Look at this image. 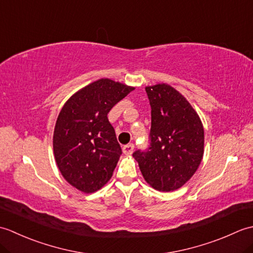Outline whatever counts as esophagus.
I'll list each match as a JSON object with an SVG mask.
<instances>
[{
	"mask_svg": "<svg viewBox=\"0 0 253 253\" xmlns=\"http://www.w3.org/2000/svg\"><path fill=\"white\" fill-rule=\"evenodd\" d=\"M133 148H135V146H133L132 143H129V144H126V146L123 147V152L125 155H130L132 154L133 152Z\"/></svg>",
	"mask_w": 253,
	"mask_h": 253,
	"instance_id": "esophagus-1",
	"label": "esophagus"
}]
</instances>
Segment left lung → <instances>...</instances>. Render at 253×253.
Returning a JSON list of instances; mask_svg holds the SVG:
<instances>
[{
  "label": "left lung",
  "mask_w": 253,
  "mask_h": 253,
  "mask_svg": "<svg viewBox=\"0 0 253 253\" xmlns=\"http://www.w3.org/2000/svg\"><path fill=\"white\" fill-rule=\"evenodd\" d=\"M151 105L148 151H136L144 180L159 191L179 189L196 173L204 153V130L198 113L168 84L146 87Z\"/></svg>",
  "instance_id": "8db88e82"
}]
</instances>
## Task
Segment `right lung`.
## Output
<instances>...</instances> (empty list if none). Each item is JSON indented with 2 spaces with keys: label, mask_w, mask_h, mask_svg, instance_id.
I'll return each mask as SVG.
<instances>
[{
  "label": "right lung",
  "mask_w": 253,
  "mask_h": 253,
  "mask_svg": "<svg viewBox=\"0 0 253 253\" xmlns=\"http://www.w3.org/2000/svg\"><path fill=\"white\" fill-rule=\"evenodd\" d=\"M132 90L102 78L78 90L62 107L53 151L62 176L76 189L92 193L111 179L122 149L107 113Z\"/></svg>",
  "instance_id": "add662e5"
}]
</instances>
